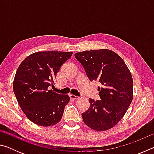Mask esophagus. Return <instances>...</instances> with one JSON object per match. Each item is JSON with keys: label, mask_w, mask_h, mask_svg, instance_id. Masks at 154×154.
I'll use <instances>...</instances> for the list:
<instances>
[{"label": "esophagus", "mask_w": 154, "mask_h": 154, "mask_svg": "<svg viewBox=\"0 0 154 154\" xmlns=\"http://www.w3.org/2000/svg\"><path fill=\"white\" fill-rule=\"evenodd\" d=\"M69 96H70V98L73 99V100H77V99L79 98V96H75L74 94H70Z\"/></svg>", "instance_id": "obj_1"}]
</instances>
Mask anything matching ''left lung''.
<instances>
[{"label": "left lung", "mask_w": 154, "mask_h": 154, "mask_svg": "<svg viewBox=\"0 0 154 154\" xmlns=\"http://www.w3.org/2000/svg\"><path fill=\"white\" fill-rule=\"evenodd\" d=\"M88 77L98 81L101 100L89 98L90 108L82 113L84 123L97 131L111 128L120 121L133 98V80L120 56L106 49L84 51L75 54Z\"/></svg>", "instance_id": "8db88e82"}]
</instances>
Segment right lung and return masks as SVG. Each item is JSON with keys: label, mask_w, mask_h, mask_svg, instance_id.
I'll return each mask as SVG.
<instances>
[{"label": "right lung", "mask_w": 154, "mask_h": 154, "mask_svg": "<svg viewBox=\"0 0 154 154\" xmlns=\"http://www.w3.org/2000/svg\"><path fill=\"white\" fill-rule=\"evenodd\" d=\"M72 54L71 51L36 52L20 64L13 89L22 111L33 123L51 126L62 119L70 97L49 90V86H53L57 72Z\"/></svg>", "instance_id": "add662e5"}]
</instances>
